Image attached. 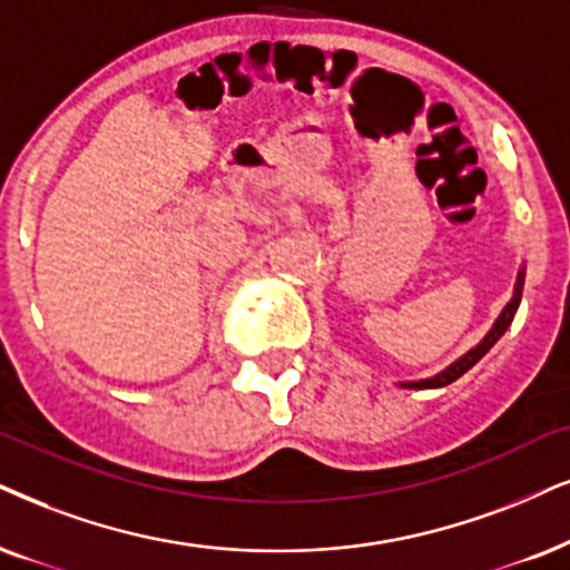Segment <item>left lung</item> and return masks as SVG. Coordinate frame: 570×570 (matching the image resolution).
I'll return each instance as SVG.
<instances>
[{"label":"left lung","mask_w":570,"mask_h":570,"mask_svg":"<svg viewBox=\"0 0 570 570\" xmlns=\"http://www.w3.org/2000/svg\"><path fill=\"white\" fill-rule=\"evenodd\" d=\"M523 281H525V265H521V271H518V278H515V289H513V297H510L508 305L502 307V313L497 315L494 326L487 331V336L481 338V342L476 344V347H473V350H468L463 357H458L455 363H450V365H446V368H444V371H439L436 376H431V379H421V381H402L400 386H405V389H439V386H446V384H452V381L463 376L465 371H471L473 365H476L479 360L484 357L487 352L494 347V344H497V338H500L502 334H505V331L510 328V323H513V318H515V309H518V305H521Z\"/></svg>","instance_id":"obj_1"}]
</instances>
